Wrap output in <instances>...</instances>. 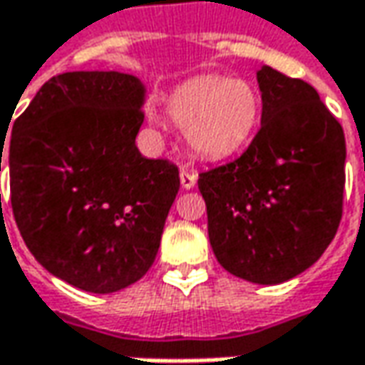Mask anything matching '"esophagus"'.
Masks as SVG:
<instances>
[{
	"label": "esophagus",
	"mask_w": 365,
	"mask_h": 365,
	"mask_svg": "<svg viewBox=\"0 0 365 365\" xmlns=\"http://www.w3.org/2000/svg\"><path fill=\"white\" fill-rule=\"evenodd\" d=\"M197 185V176H195V173H190V170H180V187L182 189H192Z\"/></svg>",
	"instance_id": "obj_1"
}]
</instances>
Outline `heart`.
I'll return each instance as SVG.
<instances>
[{
	"instance_id": "obj_1",
	"label": "heart",
	"mask_w": 365,
	"mask_h": 365,
	"mask_svg": "<svg viewBox=\"0 0 365 365\" xmlns=\"http://www.w3.org/2000/svg\"><path fill=\"white\" fill-rule=\"evenodd\" d=\"M259 97L244 78L197 77L166 99V113L185 130L190 152L205 160L227 158L250 142L259 121ZM148 120L156 113L148 111Z\"/></svg>"
}]
</instances>
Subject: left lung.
<instances>
[{"instance_id":"1","label":"left lung","mask_w":365,"mask_h":365,"mask_svg":"<svg viewBox=\"0 0 365 365\" xmlns=\"http://www.w3.org/2000/svg\"><path fill=\"white\" fill-rule=\"evenodd\" d=\"M262 125L235 160L199 175L217 262L280 284L323 256L341 221L345 135L319 93L272 66L258 73Z\"/></svg>"}]
</instances>
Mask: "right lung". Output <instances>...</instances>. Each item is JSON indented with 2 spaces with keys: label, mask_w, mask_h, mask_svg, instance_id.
Returning a JSON list of instances; mask_svg holds the SVG:
<instances>
[{
  "label": "right lung",
  "mask_w": 365,
  "mask_h": 365,
  "mask_svg": "<svg viewBox=\"0 0 365 365\" xmlns=\"http://www.w3.org/2000/svg\"><path fill=\"white\" fill-rule=\"evenodd\" d=\"M144 99L133 75L64 73L11 128L7 166L21 237L50 274L87 292H118L150 270L180 187L173 162L144 158L135 146Z\"/></svg>",
  "instance_id": "obj_1"
}]
</instances>
